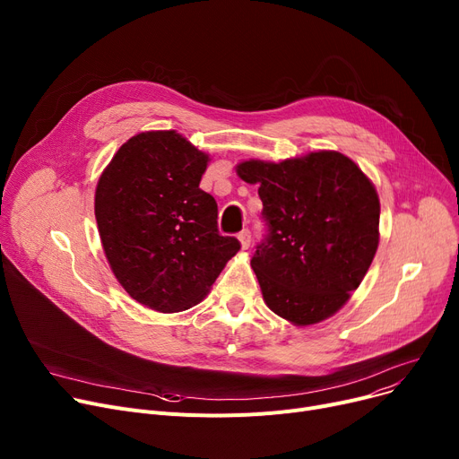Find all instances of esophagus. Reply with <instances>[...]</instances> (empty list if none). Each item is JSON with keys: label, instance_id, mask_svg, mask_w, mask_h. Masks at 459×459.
<instances>
[{"label": "esophagus", "instance_id": "esophagus-1", "mask_svg": "<svg viewBox=\"0 0 459 459\" xmlns=\"http://www.w3.org/2000/svg\"><path fill=\"white\" fill-rule=\"evenodd\" d=\"M238 239H239V244H242V249H249V246H251V232L247 229H244L242 232L238 234Z\"/></svg>", "mask_w": 459, "mask_h": 459}]
</instances>
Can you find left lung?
<instances>
[{"label": "left lung", "instance_id": "left-lung-1", "mask_svg": "<svg viewBox=\"0 0 459 459\" xmlns=\"http://www.w3.org/2000/svg\"><path fill=\"white\" fill-rule=\"evenodd\" d=\"M238 177L258 184L266 236L251 268L266 305L296 325L333 316L365 279L379 244L374 184L344 154L281 163L249 160Z\"/></svg>", "mask_w": 459, "mask_h": 459}]
</instances>
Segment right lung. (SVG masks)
<instances>
[{
    "mask_svg": "<svg viewBox=\"0 0 459 459\" xmlns=\"http://www.w3.org/2000/svg\"><path fill=\"white\" fill-rule=\"evenodd\" d=\"M208 154L175 130L143 132L117 151L96 186L94 215L106 258L141 305H197L239 251L217 230V203L199 187Z\"/></svg>",
    "mask_w": 459,
    "mask_h": 459,
    "instance_id": "right-lung-1",
    "label": "right lung"
}]
</instances>
